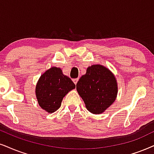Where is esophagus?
<instances>
[{"label":"esophagus","instance_id":"esophagus-1","mask_svg":"<svg viewBox=\"0 0 154 154\" xmlns=\"http://www.w3.org/2000/svg\"><path fill=\"white\" fill-rule=\"evenodd\" d=\"M78 80H79V79H78V78H77V79H73L74 83H75V85H77V82H78Z\"/></svg>","mask_w":154,"mask_h":154}]
</instances>
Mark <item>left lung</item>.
I'll use <instances>...</instances> for the list:
<instances>
[{"label":"left lung","instance_id":"8db88e82","mask_svg":"<svg viewBox=\"0 0 154 154\" xmlns=\"http://www.w3.org/2000/svg\"><path fill=\"white\" fill-rule=\"evenodd\" d=\"M87 110L94 114H102L115 101L118 85L115 76L102 65L88 67L76 85Z\"/></svg>","mask_w":154,"mask_h":154}]
</instances>
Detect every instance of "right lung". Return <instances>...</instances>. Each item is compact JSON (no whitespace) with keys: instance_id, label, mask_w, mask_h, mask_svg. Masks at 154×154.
<instances>
[{"instance_id":"1","label":"right lung","mask_w":154,"mask_h":154,"mask_svg":"<svg viewBox=\"0 0 154 154\" xmlns=\"http://www.w3.org/2000/svg\"><path fill=\"white\" fill-rule=\"evenodd\" d=\"M75 88L73 82L60 67H52L40 76L37 82V100L42 109L52 114L60 107L63 97Z\"/></svg>"}]
</instances>
